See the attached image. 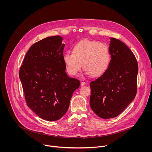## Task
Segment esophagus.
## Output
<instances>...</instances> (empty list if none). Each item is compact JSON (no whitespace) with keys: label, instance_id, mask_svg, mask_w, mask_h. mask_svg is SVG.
<instances>
[{"label":"esophagus","instance_id":"34e87169","mask_svg":"<svg viewBox=\"0 0 152 152\" xmlns=\"http://www.w3.org/2000/svg\"><path fill=\"white\" fill-rule=\"evenodd\" d=\"M86 83L85 82H81V84H81V86H85V85H86Z\"/></svg>","mask_w":152,"mask_h":152}]
</instances>
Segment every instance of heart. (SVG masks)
Masks as SVG:
<instances>
[{
  "instance_id": "obj_1",
  "label": "heart",
  "mask_w": 152,
  "mask_h": 152,
  "mask_svg": "<svg viewBox=\"0 0 152 152\" xmlns=\"http://www.w3.org/2000/svg\"><path fill=\"white\" fill-rule=\"evenodd\" d=\"M62 57L70 75H76L83 65L85 75L97 77L107 69L111 57L106 45L96 41L83 40L75 45L73 53L66 52Z\"/></svg>"
}]
</instances>
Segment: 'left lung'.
Returning <instances> with one entry per match:
<instances>
[{
	"label": "left lung",
	"mask_w": 152,
	"mask_h": 152,
	"mask_svg": "<svg viewBox=\"0 0 152 152\" xmlns=\"http://www.w3.org/2000/svg\"><path fill=\"white\" fill-rule=\"evenodd\" d=\"M109 49L111 59L107 69L90 84L91 108L102 118L120 115L135 98L137 89L138 66L133 53L113 37Z\"/></svg>",
	"instance_id": "1"
}]
</instances>
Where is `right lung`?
<instances>
[{
    "mask_svg": "<svg viewBox=\"0 0 152 152\" xmlns=\"http://www.w3.org/2000/svg\"><path fill=\"white\" fill-rule=\"evenodd\" d=\"M62 40L57 35L35 43L26 53L19 73L28 106L50 121L66 113L73 93L80 86L79 80L65 72Z\"/></svg>",
    "mask_w": 152,
    "mask_h": 152,
    "instance_id": "add662e5",
    "label": "right lung"
}]
</instances>
